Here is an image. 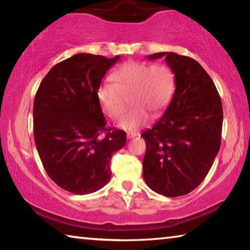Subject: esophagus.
<instances>
[{"mask_svg":"<svg viewBox=\"0 0 250 250\" xmlns=\"http://www.w3.org/2000/svg\"><path fill=\"white\" fill-rule=\"evenodd\" d=\"M137 135H139V132H135V131H129V132H126V138L128 139H133Z\"/></svg>","mask_w":250,"mask_h":250,"instance_id":"1","label":"esophagus"}]
</instances>
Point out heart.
<instances>
[{
    "label": "heart",
    "mask_w": 250,
    "mask_h": 250,
    "mask_svg": "<svg viewBox=\"0 0 250 250\" xmlns=\"http://www.w3.org/2000/svg\"><path fill=\"white\" fill-rule=\"evenodd\" d=\"M112 82H103L97 89V100L108 118L124 115L128 100L133 109L119 122L125 130L145 125L150 115L158 118L171 104L175 91V75L164 64L151 65L131 61L121 65L111 75Z\"/></svg>",
    "instance_id": "heart-1"
}]
</instances>
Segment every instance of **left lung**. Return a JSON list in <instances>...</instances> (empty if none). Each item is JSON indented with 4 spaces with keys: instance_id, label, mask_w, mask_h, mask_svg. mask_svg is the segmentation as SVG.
I'll use <instances>...</instances> for the list:
<instances>
[{
    "instance_id": "8db88e82",
    "label": "left lung",
    "mask_w": 250,
    "mask_h": 250,
    "mask_svg": "<svg viewBox=\"0 0 250 250\" xmlns=\"http://www.w3.org/2000/svg\"><path fill=\"white\" fill-rule=\"evenodd\" d=\"M174 71L175 91L164 115L145 131L143 177L154 192L168 197L195 189L210 170L222 142L223 105L213 80L191 57L156 53Z\"/></svg>"
}]
</instances>
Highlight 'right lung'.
<instances>
[{"label": "right lung", "mask_w": 250, "mask_h": 250, "mask_svg": "<svg viewBox=\"0 0 250 250\" xmlns=\"http://www.w3.org/2000/svg\"><path fill=\"white\" fill-rule=\"evenodd\" d=\"M119 57L76 54L48 71L34 99V139L45 171L77 195L108 183L110 159L126 142L125 131L105 125L97 100L101 79Z\"/></svg>", "instance_id": "add662e5"}]
</instances>
